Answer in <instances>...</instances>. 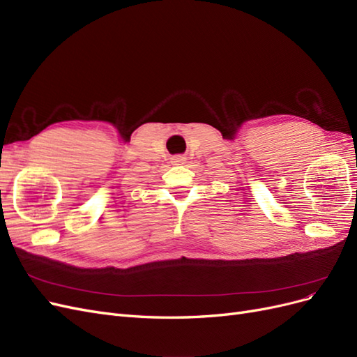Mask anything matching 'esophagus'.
<instances>
[{"mask_svg": "<svg viewBox=\"0 0 357 357\" xmlns=\"http://www.w3.org/2000/svg\"><path fill=\"white\" fill-rule=\"evenodd\" d=\"M171 162H172V164H176V165H181V164H185V162H186V158L183 155H177V156L172 158Z\"/></svg>", "mask_w": 357, "mask_h": 357, "instance_id": "1", "label": "esophagus"}]
</instances>
